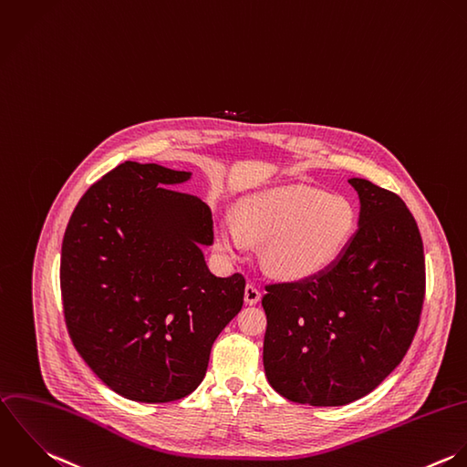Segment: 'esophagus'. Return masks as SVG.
Returning a JSON list of instances; mask_svg holds the SVG:
<instances>
[{
  "mask_svg": "<svg viewBox=\"0 0 467 467\" xmlns=\"http://www.w3.org/2000/svg\"><path fill=\"white\" fill-rule=\"evenodd\" d=\"M244 301L246 305H257L261 301V290L255 285H246L244 288Z\"/></svg>",
  "mask_w": 467,
  "mask_h": 467,
  "instance_id": "esophagus-1",
  "label": "esophagus"
}]
</instances>
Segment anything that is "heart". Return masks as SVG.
I'll list each match as a JSON object with an SVG mask.
<instances>
[{
  "label": "heart",
  "mask_w": 467,
  "mask_h": 467,
  "mask_svg": "<svg viewBox=\"0 0 467 467\" xmlns=\"http://www.w3.org/2000/svg\"><path fill=\"white\" fill-rule=\"evenodd\" d=\"M357 230V210L344 195L286 184L243 197L234 217H219L215 239L228 257L244 254L248 241L265 243V268L286 281L327 270Z\"/></svg>",
  "instance_id": "b5f03b06"
}]
</instances>
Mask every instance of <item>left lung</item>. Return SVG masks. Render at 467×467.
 <instances>
[{
	"instance_id": "8db88e82",
	"label": "left lung",
	"mask_w": 467,
	"mask_h": 467,
	"mask_svg": "<svg viewBox=\"0 0 467 467\" xmlns=\"http://www.w3.org/2000/svg\"><path fill=\"white\" fill-rule=\"evenodd\" d=\"M358 230L318 275L268 285L263 362L270 386L310 406H344L371 393L404 358L426 294L424 246L404 201L366 179Z\"/></svg>"
}]
</instances>
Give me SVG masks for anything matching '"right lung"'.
<instances>
[{
    "instance_id": "right-lung-1",
    "label": "right lung",
    "mask_w": 467,
    "mask_h": 467,
    "mask_svg": "<svg viewBox=\"0 0 467 467\" xmlns=\"http://www.w3.org/2000/svg\"><path fill=\"white\" fill-rule=\"evenodd\" d=\"M190 171L125 161L79 199L61 246L68 335L88 368L136 402H170L204 379L210 349L241 311L244 277L213 275L210 208L171 188Z\"/></svg>"
}]
</instances>
